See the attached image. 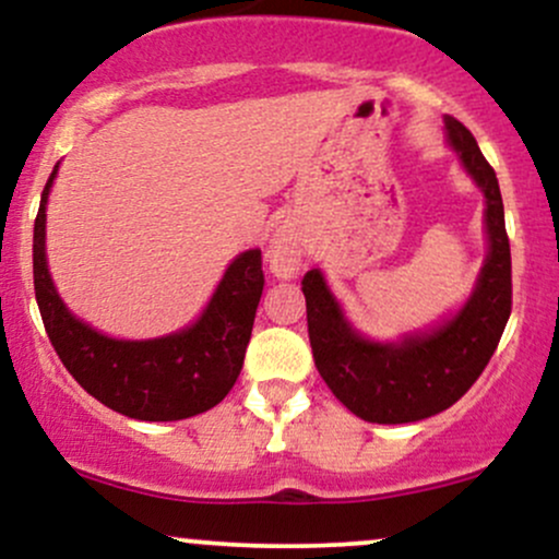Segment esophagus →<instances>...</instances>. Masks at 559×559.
Masks as SVG:
<instances>
[{"instance_id":"esophagus-1","label":"esophagus","mask_w":559,"mask_h":559,"mask_svg":"<svg viewBox=\"0 0 559 559\" xmlns=\"http://www.w3.org/2000/svg\"><path fill=\"white\" fill-rule=\"evenodd\" d=\"M301 258H305V249H301L297 236L286 234V230H278L273 236L271 247H267V262H271V271L278 278H294V273L301 265Z\"/></svg>"}]
</instances>
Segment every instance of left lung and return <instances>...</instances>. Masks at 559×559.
<instances>
[{"label": "left lung", "mask_w": 559, "mask_h": 559, "mask_svg": "<svg viewBox=\"0 0 559 559\" xmlns=\"http://www.w3.org/2000/svg\"><path fill=\"white\" fill-rule=\"evenodd\" d=\"M444 128L449 146L486 199L489 254L463 310L428 333L381 344L352 329L318 267L301 278L318 373L349 413L368 423H415L452 407L489 365L512 310L510 239L497 173L457 118L447 115Z\"/></svg>", "instance_id": "8db88e82"}]
</instances>
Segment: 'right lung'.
I'll return each mask as SVG.
<instances>
[{
	"instance_id": "1",
	"label": "right lung",
	"mask_w": 559,
	"mask_h": 559,
	"mask_svg": "<svg viewBox=\"0 0 559 559\" xmlns=\"http://www.w3.org/2000/svg\"><path fill=\"white\" fill-rule=\"evenodd\" d=\"M34 223V288L44 329L68 373L94 400L136 420H183L226 400L241 373L262 286V254L249 249L228 265L197 323L170 336L123 342L92 329L68 310L47 267V199Z\"/></svg>"
}]
</instances>
